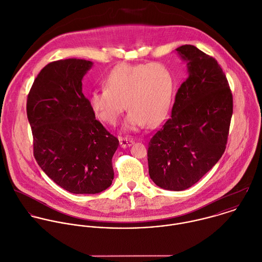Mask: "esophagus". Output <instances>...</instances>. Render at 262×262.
Here are the masks:
<instances>
[{
    "instance_id": "1",
    "label": "esophagus",
    "mask_w": 262,
    "mask_h": 262,
    "mask_svg": "<svg viewBox=\"0 0 262 262\" xmlns=\"http://www.w3.org/2000/svg\"><path fill=\"white\" fill-rule=\"evenodd\" d=\"M119 140H120V145H121L123 148H125V147H127V146H130V145H132V144L134 143V140H133V139L127 138V137H120Z\"/></svg>"
}]
</instances>
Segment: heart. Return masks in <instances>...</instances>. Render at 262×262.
<instances>
[{
	"mask_svg": "<svg viewBox=\"0 0 262 262\" xmlns=\"http://www.w3.org/2000/svg\"><path fill=\"white\" fill-rule=\"evenodd\" d=\"M104 86L93 90L89 104L104 124L116 126L126 107L125 130L135 131L146 124L155 127L168 116L175 90L172 72L159 62L121 63L106 76Z\"/></svg>",
	"mask_w": 262,
	"mask_h": 262,
	"instance_id": "1",
	"label": "heart"
}]
</instances>
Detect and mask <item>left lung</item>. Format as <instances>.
Returning a JSON list of instances; mask_svg holds the SVG:
<instances>
[{"instance_id": "left-lung-1", "label": "left lung", "mask_w": 262, "mask_h": 262, "mask_svg": "<svg viewBox=\"0 0 262 262\" xmlns=\"http://www.w3.org/2000/svg\"><path fill=\"white\" fill-rule=\"evenodd\" d=\"M188 77L177 90L169 118L150 138L148 173L160 187L183 190L223 155L232 116V94L217 60L192 45L176 49Z\"/></svg>"}]
</instances>
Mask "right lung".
<instances>
[{
    "instance_id": "1",
    "label": "right lung",
    "mask_w": 262,
    "mask_h": 262,
    "mask_svg": "<svg viewBox=\"0 0 262 262\" xmlns=\"http://www.w3.org/2000/svg\"><path fill=\"white\" fill-rule=\"evenodd\" d=\"M92 62L70 58L48 63L27 101L34 157L56 184L72 193H98L114 179L119 140L95 119L82 79Z\"/></svg>"
}]
</instances>
